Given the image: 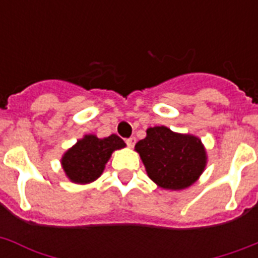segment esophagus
I'll return each mask as SVG.
<instances>
[{"mask_svg": "<svg viewBox=\"0 0 258 258\" xmlns=\"http://www.w3.org/2000/svg\"><path fill=\"white\" fill-rule=\"evenodd\" d=\"M125 143H127L130 147H134V146H135V143H137V138H135V137L127 138V139H125Z\"/></svg>", "mask_w": 258, "mask_h": 258, "instance_id": "1", "label": "esophagus"}]
</instances>
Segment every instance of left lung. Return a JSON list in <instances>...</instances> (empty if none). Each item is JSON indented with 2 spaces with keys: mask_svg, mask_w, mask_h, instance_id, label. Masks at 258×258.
I'll use <instances>...</instances> for the list:
<instances>
[{
  "mask_svg": "<svg viewBox=\"0 0 258 258\" xmlns=\"http://www.w3.org/2000/svg\"><path fill=\"white\" fill-rule=\"evenodd\" d=\"M135 150L150 178L170 190L194 183L206 165V153L198 138L172 133L165 125L147 130V137L138 142Z\"/></svg>",
  "mask_w": 258,
  "mask_h": 258,
  "instance_id": "left-lung-1",
  "label": "left lung"
}]
</instances>
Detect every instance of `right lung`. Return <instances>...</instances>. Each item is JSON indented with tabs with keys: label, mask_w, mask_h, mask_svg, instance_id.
<instances>
[{
	"label": "right lung",
	"mask_w": 258,
	"mask_h": 258,
	"mask_svg": "<svg viewBox=\"0 0 258 258\" xmlns=\"http://www.w3.org/2000/svg\"><path fill=\"white\" fill-rule=\"evenodd\" d=\"M124 146L123 139L115 134L104 139L86 135L64 154L62 169L72 182L89 183L101 175L111 154Z\"/></svg>",
	"instance_id": "right-lung-1"
}]
</instances>
